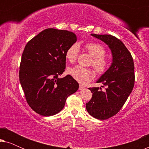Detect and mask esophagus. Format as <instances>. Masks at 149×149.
<instances>
[{
    "instance_id": "34e87169",
    "label": "esophagus",
    "mask_w": 149,
    "mask_h": 149,
    "mask_svg": "<svg viewBox=\"0 0 149 149\" xmlns=\"http://www.w3.org/2000/svg\"><path fill=\"white\" fill-rule=\"evenodd\" d=\"M83 89H85L84 86H83V85H80V86H79V90H83Z\"/></svg>"
}]
</instances>
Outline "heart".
<instances>
[{
  "mask_svg": "<svg viewBox=\"0 0 149 149\" xmlns=\"http://www.w3.org/2000/svg\"><path fill=\"white\" fill-rule=\"evenodd\" d=\"M85 49L93 58L91 64L93 66L98 74H102L107 70L109 62L105 57L106 50L103 46L95 42H88L85 45ZM79 53V45L74 43L71 45L66 52V58L70 63L76 62ZM68 73L79 83H83L85 81L92 80L94 77V72L90 69L76 66L68 69Z\"/></svg>",
  "mask_w": 149,
  "mask_h": 149,
  "instance_id": "1",
  "label": "heart"
}]
</instances>
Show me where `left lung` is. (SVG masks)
<instances>
[{
    "label": "left lung",
    "instance_id": "obj_1",
    "mask_svg": "<svg viewBox=\"0 0 149 149\" xmlns=\"http://www.w3.org/2000/svg\"><path fill=\"white\" fill-rule=\"evenodd\" d=\"M109 46L113 56L109 68L100 77L97 83L107 86L89 88L92 97L86 104L90 115L100 120L107 119L120 111L132 91L134 85V64L130 52L119 39L110 34H91Z\"/></svg>",
    "mask_w": 149,
    "mask_h": 149
}]
</instances>
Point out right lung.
<instances>
[{"instance_id": "right-lung-1", "label": "right lung", "mask_w": 149, "mask_h": 149, "mask_svg": "<svg viewBox=\"0 0 149 149\" xmlns=\"http://www.w3.org/2000/svg\"><path fill=\"white\" fill-rule=\"evenodd\" d=\"M77 36L67 30L47 28L26 44L19 66V81L31 109L45 117L64 109L66 98L78 90L70 75L59 76L66 68V52Z\"/></svg>"}]
</instances>
